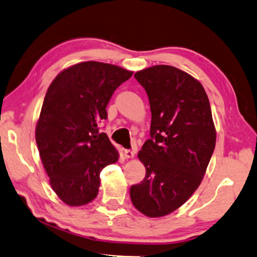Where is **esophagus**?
I'll use <instances>...</instances> for the list:
<instances>
[{
  "label": "esophagus",
  "instance_id": "1",
  "mask_svg": "<svg viewBox=\"0 0 257 257\" xmlns=\"http://www.w3.org/2000/svg\"><path fill=\"white\" fill-rule=\"evenodd\" d=\"M123 156L125 158H133L135 156V152L130 151V149H124L123 151Z\"/></svg>",
  "mask_w": 257,
  "mask_h": 257
}]
</instances>
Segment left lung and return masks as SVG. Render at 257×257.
Wrapping results in <instances>:
<instances>
[{
    "label": "left lung",
    "mask_w": 257,
    "mask_h": 257,
    "mask_svg": "<svg viewBox=\"0 0 257 257\" xmlns=\"http://www.w3.org/2000/svg\"><path fill=\"white\" fill-rule=\"evenodd\" d=\"M135 77L149 99L152 138L138 153L146 175L130 188V198L145 216L164 217L199 188L216 146V128L207 93L190 74L156 65Z\"/></svg>",
    "instance_id": "1"
}]
</instances>
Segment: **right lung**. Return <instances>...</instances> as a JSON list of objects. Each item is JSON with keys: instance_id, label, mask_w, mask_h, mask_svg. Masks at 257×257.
Segmentation results:
<instances>
[{"instance_id": "1", "label": "right lung", "mask_w": 257, "mask_h": 257, "mask_svg": "<svg viewBox=\"0 0 257 257\" xmlns=\"http://www.w3.org/2000/svg\"><path fill=\"white\" fill-rule=\"evenodd\" d=\"M132 71L112 64L83 62L63 69L48 87L36 124L39 155L54 192L71 207L95 199L103 167L119 160L97 123Z\"/></svg>"}]
</instances>
